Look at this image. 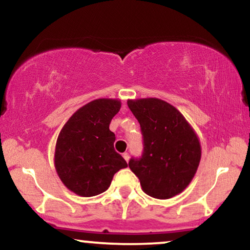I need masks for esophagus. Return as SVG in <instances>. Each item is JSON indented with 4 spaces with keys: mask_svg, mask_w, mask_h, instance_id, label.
I'll return each instance as SVG.
<instances>
[{
    "mask_svg": "<svg viewBox=\"0 0 250 250\" xmlns=\"http://www.w3.org/2000/svg\"><path fill=\"white\" fill-rule=\"evenodd\" d=\"M122 156H123V158H125V162H129V158H130V157H129V153L128 152H125V153L122 154Z\"/></svg>",
    "mask_w": 250,
    "mask_h": 250,
    "instance_id": "1",
    "label": "esophagus"
}]
</instances>
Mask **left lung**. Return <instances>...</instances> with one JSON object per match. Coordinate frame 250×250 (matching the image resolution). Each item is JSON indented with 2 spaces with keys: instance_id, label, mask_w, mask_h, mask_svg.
I'll return each mask as SVG.
<instances>
[{
  "instance_id": "8db88e82",
  "label": "left lung",
  "mask_w": 250,
  "mask_h": 250,
  "mask_svg": "<svg viewBox=\"0 0 250 250\" xmlns=\"http://www.w3.org/2000/svg\"><path fill=\"white\" fill-rule=\"evenodd\" d=\"M128 107L141 125L144 151L129 167L140 179L145 194L167 200L191 182L201 162L197 134L180 110L158 98L128 99Z\"/></svg>"
}]
</instances>
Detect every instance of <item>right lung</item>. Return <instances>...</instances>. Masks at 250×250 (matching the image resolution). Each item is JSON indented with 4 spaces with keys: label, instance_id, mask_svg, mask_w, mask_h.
Here are the masks:
<instances>
[{
    "label": "right lung",
    "instance_id": "right-lung-1",
    "mask_svg": "<svg viewBox=\"0 0 250 250\" xmlns=\"http://www.w3.org/2000/svg\"><path fill=\"white\" fill-rule=\"evenodd\" d=\"M121 100L100 98L72 114L56 140L54 166L69 190L82 197L106 191L113 176L127 162L114 150L115 135L109 123Z\"/></svg>",
    "mask_w": 250,
    "mask_h": 250
}]
</instances>
